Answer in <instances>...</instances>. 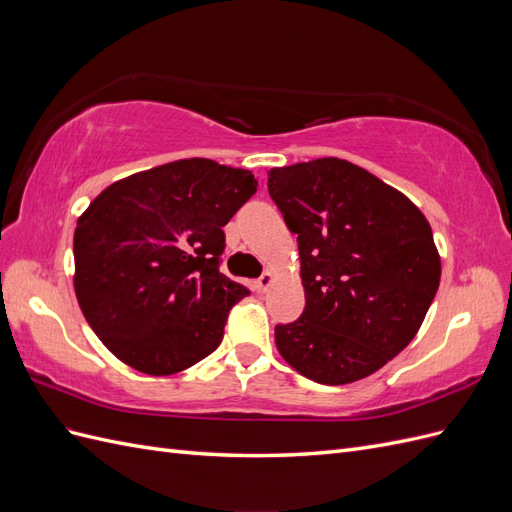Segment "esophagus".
I'll use <instances>...</instances> for the list:
<instances>
[{"label": "esophagus", "mask_w": 512, "mask_h": 512, "mask_svg": "<svg viewBox=\"0 0 512 512\" xmlns=\"http://www.w3.org/2000/svg\"><path fill=\"white\" fill-rule=\"evenodd\" d=\"M271 284H273V275L269 271H265L254 282V288H256V292H267L271 288Z\"/></svg>", "instance_id": "obj_1"}]
</instances>
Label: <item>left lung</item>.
Wrapping results in <instances>:
<instances>
[{
	"label": "left lung",
	"mask_w": 512,
	"mask_h": 512,
	"mask_svg": "<svg viewBox=\"0 0 512 512\" xmlns=\"http://www.w3.org/2000/svg\"><path fill=\"white\" fill-rule=\"evenodd\" d=\"M269 194L297 235L305 309L275 327L284 361L318 384L367 378L421 329L440 286L431 226L365 168L320 158L271 168Z\"/></svg>",
	"instance_id": "obj_1"
}]
</instances>
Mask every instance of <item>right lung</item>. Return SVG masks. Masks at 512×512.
<instances>
[{
  "label": "right lung",
  "mask_w": 512,
  "mask_h": 512,
  "mask_svg": "<svg viewBox=\"0 0 512 512\" xmlns=\"http://www.w3.org/2000/svg\"><path fill=\"white\" fill-rule=\"evenodd\" d=\"M256 188L252 170L190 158L94 198L74 230V292L119 361L170 376L220 346L230 307L250 294L220 273L224 226Z\"/></svg>",
  "instance_id": "right-lung-1"
}]
</instances>
